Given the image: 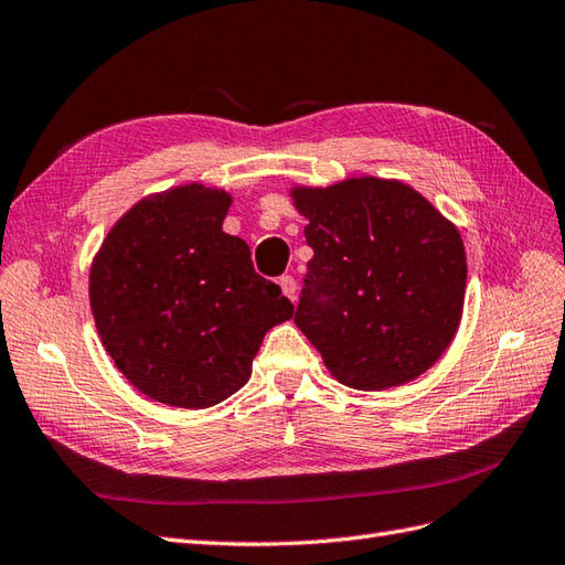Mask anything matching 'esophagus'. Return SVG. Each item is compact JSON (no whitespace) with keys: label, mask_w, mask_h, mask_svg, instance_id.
I'll return each mask as SVG.
<instances>
[{"label":"esophagus","mask_w":565,"mask_h":565,"mask_svg":"<svg viewBox=\"0 0 565 565\" xmlns=\"http://www.w3.org/2000/svg\"><path fill=\"white\" fill-rule=\"evenodd\" d=\"M279 286H281V291H284V296L288 298V300H296V291H298V284H296V279L294 277H281L279 279Z\"/></svg>","instance_id":"1"}]
</instances>
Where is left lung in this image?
I'll use <instances>...</instances> for the list:
<instances>
[{
  "mask_svg": "<svg viewBox=\"0 0 565 565\" xmlns=\"http://www.w3.org/2000/svg\"><path fill=\"white\" fill-rule=\"evenodd\" d=\"M315 250L296 324L348 388L385 391L440 360L459 329L466 253L457 227L397 180L291 189Z\"/></svg>",
  "mask_w": 565,
  "mask_h": 565,
  "instance_id": "left-lung-1",
  "label": "left lung"
}]
</instances>
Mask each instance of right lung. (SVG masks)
<instances>
[{"mask_svg":"<svg viewBox=\"0 0 565 565\" xmlns=\"http://www.w3.org/2000/svg\"><path fill=\"white\" fill-rule=\"evenodd\" d=\"M232 196L203 184L141 199L89 269L96 331L122 376L170 407L203 409L250 379L265 333L294 317L253 269L244 238L222 232Z\"/></svg>","mask_w":565,"mask_h":565,"instance_id":"1","label":"right lung"}]
</instances>
